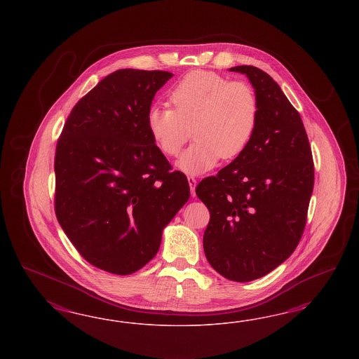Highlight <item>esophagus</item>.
I'll return each mask as SVG.
<instances>
[{
  "instance_id": "1",
  "label": "esophagus",
  "mask_w": 359,
  "mask_h": 359,
  "mask_svg": "<svg viewBox=\"0 0 359 359\" xmlns=\"http://www.w3.org/2000/svg\"><path fill=\"white\" fill-rule=\"evenodd\" d=\"M188 183H189V188H191V194L192 196H195V189H196V179L194 176H188Z\"/></svg>"
}]
</instances>
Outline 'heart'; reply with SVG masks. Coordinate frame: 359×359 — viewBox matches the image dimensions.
<instances>
[{"label": "heart", "mask_w": 359, "mask_h": 359, "mask_svg": "<svg viewBox=\"0 0 359 359\" xmlns=\"http://www.w3.org/2000/svg\"><path fill=\"white\" fill-rule=\"evenodd\" d=\"M174 109L154 105L147 111V129L155 146L176 156L192 137L177 167L197 175L221 159L237 158L248 147L258 120V100L243 81H230L209 71H194L171 92Z\"/></svg>", "instance_id": "obj_1"}]
</instances>
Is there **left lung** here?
Masks as SVG:
<instances>
[{
	"label": "left lung",
	"instance_id": "1",
	"mask_svg": "<svg viewBox=\"0 0 359 359\" xmlns=\"http://www.w3.org/2000/svg\"><path fill=\"white\" fill-rule=\"evenodd\" d=\"M249 77L258 120L248 147L203 179L196 195L210 219L204 251L210 266L233 282H251L282 264L304 231L315 165L299 111L278 83L252 65L230 68Z\"/></svg>",
	"mask_w": 359,
	"mask_h": 359
}]
</instances>
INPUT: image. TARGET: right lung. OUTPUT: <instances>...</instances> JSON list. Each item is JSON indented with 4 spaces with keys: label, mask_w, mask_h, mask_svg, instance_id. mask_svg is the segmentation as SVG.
<instances>
[{
    "label": "right lung",
    "mask_w": 359,
    "mask_h": 359,
    "mask_svg": "<svg viewBox=\"0 0 359 359\" xmlns=\"http://www.w3.org/2000/svg\"><path fill=\"white\" fill-rule=\"evenodd\" d=\"M174 76L118 69L71 110L55 152V213L92 266L130 275L159 250L164 226L189 198L152 141L147 111Z\"/></svg>",
    "instance_id": "obj_1"
}]
</instances>
